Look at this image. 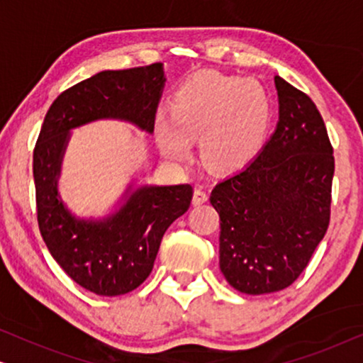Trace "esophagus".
Listing matches in <instances>:
<instances>
[{
    "label": "esophagus",
    "instance_id": "esophagus-1",
    "mask_svg": "<svg viewBox=\"0 0 363 363\" xmlns=\"http://www.w3.org/2000/svg\"><path fill=\"white\" fill-rule=\"evenodd\" d=\"M208 200V193L206 190H203V188H195V193H193V205L198 206V205H203Z\"/></svg>",
    "mask_w": 363,
    "mask_h": 363
}]
</instances>
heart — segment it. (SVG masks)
I'll list each match as a JSON object with an SVG mask.
<instances>
[{"label":"heart","instance_id":"1","mask_svg":"<svg viewBox=\"0 0 363 363\" xmlns=\"http://www.w3.org/2000/svg\"><path fill=\"white\" fill-rule=\"evenodd\" d=\"M269 122V99L255 81L200 72L183 82L172 101V121L157 123L163 153L182 160L200 138L206 167L236 172L259 150Z\"/></svg>","mask_w":363,"mask_h":363}]
</instances>
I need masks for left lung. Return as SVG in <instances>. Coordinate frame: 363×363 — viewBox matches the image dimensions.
I'll list each match as a JSON object with an SVG mask.
<instances>
[{
	"label": "left lung",
	"instance_id": "obj_1",
	"mask_svg": "<svg viewBox=\"0 0 363 363\" xmlns=\"http://www.w3.org/2000/svg\"><path fill=\"white\" fill-rule=\"evenodd\" d=\"M279 122L255 160L213 188L220 215V269L236 291L289 287L330 221L334 148L312 99L274 77Z\"/></svg>",
	"mask_w": 363,
	"mask_h": 363
}]
</instances>
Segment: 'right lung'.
I'll use <instances>...</instances> for the list:
<instances>
[{"label": "right lung", "mask_w": 363, "mask_h": 363, "mask_svg": "<svg viewBox=\"0 0 363 363\" xmlns=\"http://www.w3.org/2000/svg\"><path fill=\"white\" fill-rule=\"evenodd\" d=\"M163 84L160 62L99 72L59 94L34 147L39 231L64 272L94 294L122 296L147 279L168 226L190 208L193 188L143 186L107 220H76L56 190L69 130L97 118H122L153 132Z\"/></svg>", "instance_id": "obj_1"}]
</instances>
